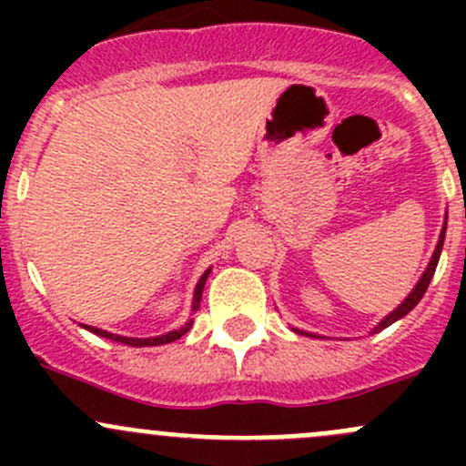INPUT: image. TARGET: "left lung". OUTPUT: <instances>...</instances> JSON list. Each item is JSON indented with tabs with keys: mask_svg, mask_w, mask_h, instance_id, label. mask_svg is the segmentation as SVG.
<instances>
[{
	"mask_svg": "<svg viewBox=\"0 0 466 466\" xmlns=\"http://www.w3.org/2000/svg\"><path fill=\"white\" fill-rule=\"evenodd\" d=\"M444 237H446V216H444V228H441V232H440V241H437V246H435V252H433V257H431V261H429V268H426V270H424V275L420 277V281H417V286H415V289H412V293L408 295V298L403 299V302L399 304V307L394 309L392 313H388V316H385L383 320H380V322L377 324V327L372 329V333H377V331H383V329H385V327H390V324H392V322L401 320L403 316H408V313H410L412 309H415L417 304H420V299L424 298L426 289H429L431 279H433V275H435L437 261H440V255H441V246H444ZM295 331H298V333H304V336L318 338L316 333L299 331V329H295Z\"/></svg>",
	"mask_w": 466,
	"mask_h": 466,
	"instance_id": "1",
	"label": "left lung"
}]
</instances>
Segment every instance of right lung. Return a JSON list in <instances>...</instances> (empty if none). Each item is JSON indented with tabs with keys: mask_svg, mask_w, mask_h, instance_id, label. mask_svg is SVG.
<instances>
[{
	"mask_svg": "<svg viewBox=\"0 0 466 466\" xmlns=\"http://www.w3.org/2000/svg\"><path fill=\"white\" fill-rule=\"evenodd\" d=\"M211 268L209 270L203 272V277L198 279V284H196V290H194V307H191V311H198L200 307V298H203V289H205V281L207 277H209ZM191 324H194V320L185 322L182 324L180 329H173V331L164 333V336H155V338H126V336H116V333H110V331H103V329H96V327H89V324H86L87 331L96 333V336L101 338H110V340L115 342H124V345H130V347H155V345H167V342H173L177 340V338L185 336L187 331L191 329Z\"/></svg>",
	"mask_w": 466,
	"mask_h": 466,
	"instance_id": "1",
	"label": "right lung"
}]
</instances>
